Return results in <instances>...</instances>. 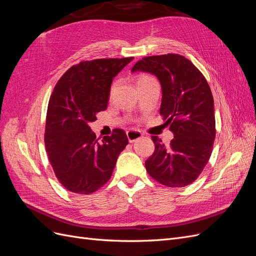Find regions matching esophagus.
<instances>
[{
	"mask_svg": "<svg viewBox=\"0 0 256 256\" xmlns=\"http://www.w3.org/2000/svg\"><path fill=\"white\" fill-rule=\"evenodd\" d=\"M127 136H128L129 142L132 143V142L138 140V138H142V132L138 130H129V131H127Z\"/></svg>",
	"mask_w": 256,
	"mask_h": 256,
	"instance_id": "34e87169",
	"label": "esophagus"
}]
</instances>
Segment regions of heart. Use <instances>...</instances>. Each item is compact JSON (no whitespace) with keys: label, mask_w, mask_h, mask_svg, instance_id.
I'll use <instances>...</instances> for the list:
<instances>
[{"label":"heart","mask_w":256,"mask_h":256,"mask_svg":"<svg viewBox=\"0 0 256 256\" xmlns=\"http://www.w3.org/2000/svg\"><path fill=\"white\" fill-rule=\"evenodd\" d=\"M150 78H152V76H141L140 78H138V80H145V79H150Z\"/></svg>","instance_id":"obj_1"}]
</instances>
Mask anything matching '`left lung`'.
<instances>
[{
    "label": "left lung",
    "mask_w": 256,
    "mask_h": 256,
    "mask_svg": "<svg viewBox=\"0 0 256 256\" xmlns=\"http://www.w3.org/2000/svg\"><path fill=\"white\" fill-rule=\"evenodd\" d=\"M131 72L159 79L160 114L174 134L168 146L152 136L154 152L145 161L147 173L166 187L192 184L210 158L216 136L214 97L205 76L188 58L174 53L143 58Z\"/></svg>",
    "instance_id": "8db88e82"
}]
</instances>
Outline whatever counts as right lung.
I'll use <instances>...</instances> for the list:
<instances>
[{
    "label": "right lung",
    "mask_w": 256,
    "mask_h": 256,
    "mask_svg": "<svg viewBox=\"0 0 256 256\" xmlns=\"http://www.w3.org/2000/svg\"><path fill=\"white\" fill-rule=\"evenodd\" d=\"M134 58H99L74 65L62 76L49 100L44 145L63 187L90 194L110 180L128 144L122 129L99 142L88 124L108 106L114 76Z\"/></svg>",
    "instance_id": "1"
}]
</instances>
